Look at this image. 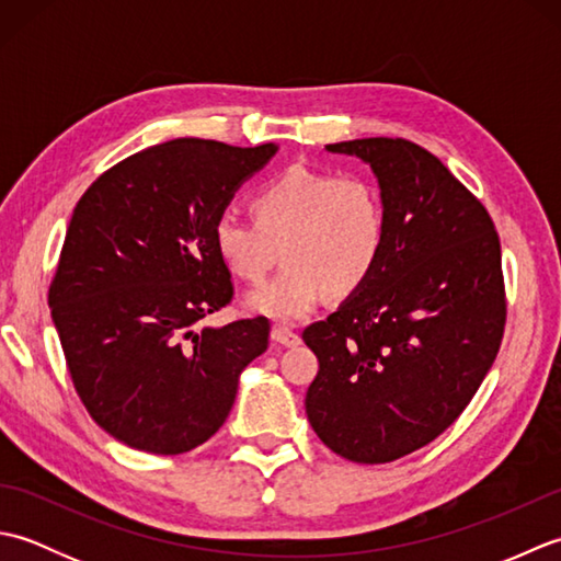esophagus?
<instances>
[{
    "mask_svg": "<svg viewBox=\"0 0 561 561\" xmlns=\"http://www.w3.org/2000/svg\"><path fill=\"white\" fill-rule=\"evenodd\" d=\"M272 340L277 342V344H282V347H296V344L301 342L299 332H294V330H289V328H282V325L272 328Z\"/></svg>",
    "mask_w": 561,
    "mask_h": 561,
    "instance_id": "34e87169",
    "label": "esophagus"
}]
</instances>
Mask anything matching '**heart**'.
<instances>
[{
	"instance_id": "b5f03b06",
	"label": "heart",
	"mask_w": 561,
	"mask_h": 561,
	"mask_svg": "<svg viewBox=\"0 0 561 561\" xmlns=\"http://www.w3.org/2000/svg\"><path fill=\"white\" fill-rule=\"evenodd\" d=\"M250 214L253 221L219 214L214 250L238 279L260 284L282 248L287 267L245 296L250 311L282 323L311 316L328 291L347 296L364 287L383 255L386 202L364 175L289 165L250 195Z\"/></svg>"
}]
</instances>
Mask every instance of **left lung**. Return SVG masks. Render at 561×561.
Returning <instances> with one entry per match:
<instances>
[{
	"instance_id": "8db88e82",
	"label": "left lung",
	"mask_w": 561,
	"mask_h": 561,
	"mask_svg": "<svg viewBox=\"0 0 561 561\" xmlns=\"http://www.w3.org/2000/svg\"><path fill=\"white\" fill-rule=\"evenodd\" d=\"M371 165L386 245L371 277L304 330L320 368L306 392L313 432L354 462H390L444 434L502 347L506 289L490 211L410 139L328 145Z\"/></svg>"
}]
</instances>
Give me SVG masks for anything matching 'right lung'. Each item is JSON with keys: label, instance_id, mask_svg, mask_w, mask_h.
<instances>
[{"label": "right lung", "instance_id": "obj_1", "mask_svg": "<svg viewBox=\"0 0 561 561\" xmlns=\"http://www.w3.org/2000/svg\"><path fill=\"white\" fill-rule=\"evenodd\" d=\"M274 151L171 139L115 163L77 202L47 304L83 408L129 448L205 444L267 350L265 316L195 325L233 299L211 226Z\"/></svg>", "mask_w": 561, "mask_h": 561}]
</instances>
